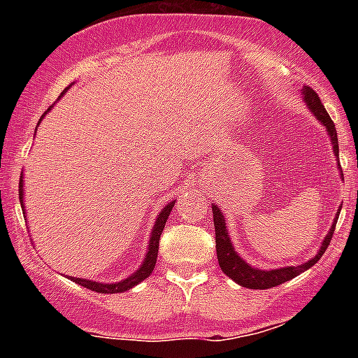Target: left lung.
<instances>
[{
    "mask_svg": "<svg viewBox=\"0 0 358 358\" xmlns=\"http://www.w3.org/2000/svg\"><path fill=\"white\" fill-rule=\"evenodd\" d=\"M303 95H305V102H306V106L310 107V110L315 114V117L319 119V121L326 126L327 131H329L331 140H333L334 154L338 156L339 154L338 133H336L333 119H331L329 114H327L326 107H324L322 102H320L319 95H317V93L313 92L310 86H305V88H303ZM339 168H341V166H339ZM338 216H336L333 227H331L329 234H327V237L324 239L322 248L319 249V252H317L315 258H312L310 262L303 263V265H298V266H286V268H277V270H259V268H252V266H249L248 263L241 258V256H237V252L234 251V248H232V243H230L229 236H227L225 218H223V215L220 213V209L216 208V206H213V222H215V237H216V255H218L220 268H222L223 273H227L230 279H234L237 284H241L243 287H248V289H270V287L280 286V284L294 279L296 275H299V273L305 272V270H308L310 266H313L317 262H319L320 256L326 252L331 239H333Z\"/></svg>",
    "mask_w": 358,
    "mask_h": 358,
    "instance_id": "8db88e82",
    "label": "left lung"
}]
</instances>
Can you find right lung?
<instances>
[{"label":"right lung","mask_w":358,"mask_h":358,"mask_svg":"<svg viewBox=\"0 0 358 358\" xmlns=\"http://www.w3.org/2000/svg\"><path fill=\"white\" fill-rule=\"evenodd\" d=\"M67 92V88L64 90V93ZM50 110V109H48ZM46 110V112H48ZM45 112V114H46ZM43 117V115H41ZM41 121V119H39ZM22 176H20V182H19V197H20V202H22ZM173 206H175V201L173 202H168L166 204V208L162 209L161 213H159L157 216V222L156 225H154V230H152V237H150V243H149V251H147V256H145V262H143V265L140 266L138 270H136L135 273H133L131 277H128V279L121 280V282H115V284H100V282H93V280H88V279H76V277H71L72 280H74L76 284H79V286H85L88 287V289L92 291H96V292H103V294H114V292H122V291H128L131 289L133 286H136L138 282H142L143 279H147V277L152 273L154 266H156V262H157V251H159V237H161L162 230H164V225H166V220H168L169 213H171Z\"/></svg>","instance_id":"obj_1"}]
</instances>
